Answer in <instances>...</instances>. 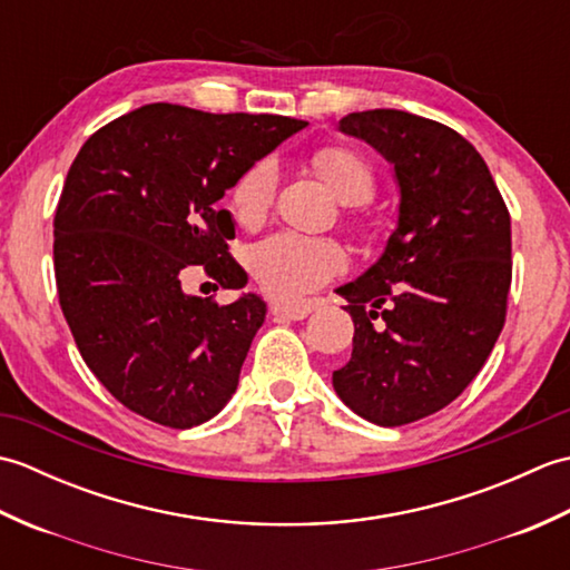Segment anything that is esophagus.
<instances>
[{
  "mask_svg": "<svg viewBox=\"0 0 570 570\" xmlns=\"http://www.w3.org/2000/svg\"><path fill=\"white\" fill-rule=\"evenodd\" d=\"M313 311L311 301H301V304H274L272 316L276 321H304Z\"/></svg>",
  "mask_w": 570,
  "mask_h": 570,
  "instance_id": "1",
  "label": "esophagus"
}]
</instances>
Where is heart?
Returning <instances> with one entry per match:
<instances>
[{"label": "heart", "instance_id": "obj_1", "mask_svg": "<svg viewBox=\"0 0 570 570\" xmlns=\"http://www.w3.org/2000/svg\"><path fill=\"white\" fill-rule=\"evenodd\" d=\"M311 166L345 205H362L374 196L377 178L360 151L323 147L313 154ZM276 193V166L269 159L252 164L229 188V208L242 225H259L269 213ZM252 274L266 294L298 298L341 274L347 266L345 249L333 239L276 233L262 239L249 257Z\"/></svg>", "mask_w": 570, "mask_h": 570}]
</instances>
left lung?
<instances>
[{
  "instance_id": "obj_1",
  "label": "left lung",
  "mask_w": 570,
  "mask_h": 570,
  "mask_svg": "<svg viewBox=\"0 0 570 570\" xmlns=\"http://www.w3.org/2000/svg\"><path fill=\"white\" fill-rule=\"evenodd\" d=\"M402 190L380 262L337 288L353 316V357L337 396L377 426L426 419L463 394L502 333L512 286L510 210L485 159L455 129L402 110L341 119Z\"/></svg>"
}]
</instances>
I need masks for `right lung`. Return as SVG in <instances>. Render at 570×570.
Returning <instances> with one entry per match:
<instances>
[{"instance_id":"add662e5","label":"right lung","mask_w":570,"mask_h":570,"mask_svg":"<svg viewBox=\"0 0 570 570\" xmlns=\"http://www.w3.org/2000/svg\"><path fill=\"white\" fill-rule=\"evenodd\" d=\"M304 127L282 115L154 102L80 147L53 217L58 301L85 365L129 411L190 429L237 390L264 323L262 298L220 306L184 294L180 278L200 266L223 288L247 284L227 252L233 217L217 200Z\"/></svg>"}]
</instances>
